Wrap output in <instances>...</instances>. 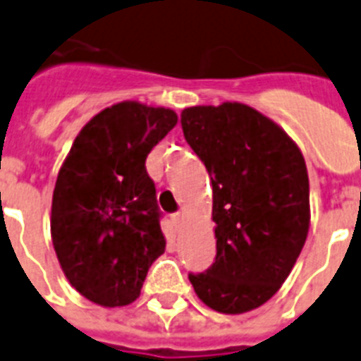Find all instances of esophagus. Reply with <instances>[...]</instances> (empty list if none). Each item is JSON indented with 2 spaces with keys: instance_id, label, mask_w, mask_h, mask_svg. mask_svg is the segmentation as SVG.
<instances>
[{
  "instance_id": "34e87169",
  "label": "esophagus",
  "mask_w": 361,
  "mask_h": 361,
  "mask_svg": "<svg viewBox=\"0 0 361 361\" xmlns=\"http://www.w3.org/2000/svg\"><path fill=\"white\" fill-rule=\"evenodd\" d=\"M183 219H184V214L183 212H175V214H173V224H175V228H180V224H183Z\"/></svg>"
}]
</instances>
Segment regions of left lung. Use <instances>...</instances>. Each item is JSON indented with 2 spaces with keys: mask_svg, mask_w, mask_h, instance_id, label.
Here are the masks:
<instances>
[{
  "mask_svg": "<svg viewBox=\"0 0 361 361\" xmlns=\"http://www.w3.org/2000/svg\"><path fill=\"white\" fill-rule=\"evenodd\" d=\"M180 124L211 175L216 224L214 262L188 279L214 311H252L276 294L305 245L303 154L273 120L243 103L184 109Z\"/></svg>",
  "mask_w": 361,
  "mask_h": 361,
  "instance_id": "1",
  "label": "left lung"
}]
</instances>
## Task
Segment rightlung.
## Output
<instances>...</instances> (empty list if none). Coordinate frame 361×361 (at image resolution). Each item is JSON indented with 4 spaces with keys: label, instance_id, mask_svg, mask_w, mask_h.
<instances>
[{
    "label": "right lung",
    "instance_id": "add662e5",
    "mask_svg": "<svg viewBox=\"0 0 361 361\" xmlns=\"http://www.w3.org/2000/svg\"><path fill=\"white\" fill-rule=\"evenodd\" d=\"M177 120L171 109L116 103L80 130L58 173L52 245L67 281L97 305L135 301L166 250L145 161Z\"/></svg>",
    "mask_w": 361,
    "mask_h": 361
}]
</instances>
